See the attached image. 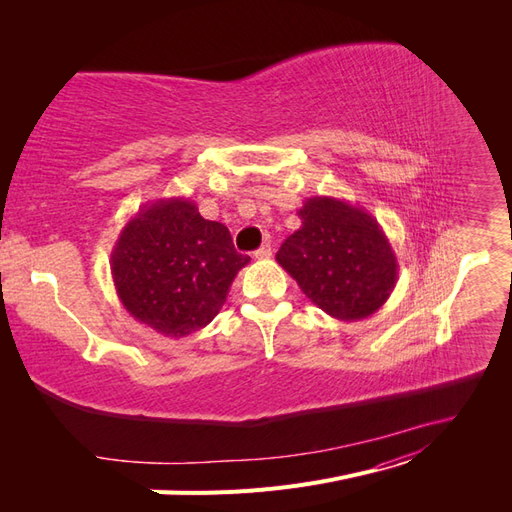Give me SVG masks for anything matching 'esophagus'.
Segmentation results:
<instances>
[{"label": "esophagus", "mask_w": 512, "mask_h": 512, "mask_svg": "<svg viewBox=\"0 0 512 512\" xmlns=\"http://www.w3.org/2000/svg\"><path fill=\"white\" fill-rule=\"evenodd\" d=\"M273 256V250H271V245L269 243H265L260 247V250H256V258L258 260H269Z\"/></svg>", "instance_id": "obj_1"}]
</instances>
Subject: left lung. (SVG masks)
<instances>
[{"label":"left lung","mask_w":512,"mask_h":512,"mask_svg":"<svg viewBox=\"0 0 512 512\" xmlns=\"http://www.w3.org/2000/svg\"><path fill=\"white\" fill-rule=\"evenodd\" d=\"M297 213L301 228L282 243L275 260L331 318L354 322L376 314L399 271L378 220L333 196L307 198Z\"/></svg>","instance_id":"8db88e82"}]
</instances>
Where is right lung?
<instances>
[{
	"mask_svg": "<svg viewBox=\"0 0 512 512\" xmlns=\"http://www.w3.org/2000/svg\"><path fill=\"white\" fill-rule=\"evenodd\" d=\"M247 262L228 228L205 220L194 200L158 198L119 232L111 273L128 314L173 339L205 329L220 314Z\"/></svg>",
	"mask_w": 512,
	"mask_h": 512,
	"instance_id": "right-lung-1",
	"label": "right lung"
}]
</instances>
